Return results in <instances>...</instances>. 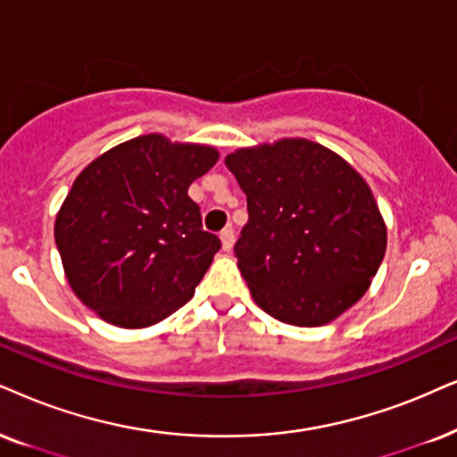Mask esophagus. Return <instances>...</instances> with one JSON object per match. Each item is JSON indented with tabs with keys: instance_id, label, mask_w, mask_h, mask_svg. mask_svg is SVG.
<instances>
[{
	"instance_id": "esophagus-1",
	"label": "esophagus",
	"mask_w": 457,
	"mask_h": 457,
	"mask_svg": "<svg viewBox=\"0 0 457 457\" xmlns=\"http://www.w3.org/2000/svg\"><path fill=\"white\" fill-rule=\"evenodd\" d=\"M219 240H221V248L223 251H232L234 248V229L232 228H225L221 234H219Z\"/></svg>"
}]
</instances>
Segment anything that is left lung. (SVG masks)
<instances>
[{
    "mask_svg": "<svg viewBox=\"0 0 457 457\" xmlns=\"http://www.w3.org/2000/svg\"><path fill=\"white\" fill-rule=\"evenodd\" d=\"M225 166L246 194L234 251L259 308L287 325L322 327L365 295L388 232L354 166L299 137L240 147Z\"/></svg>",
    "mask_w": 457,
    "mask_h": 457,
    "instance_id": "obj_1",
    "label": "left lung"
}]
</instances>
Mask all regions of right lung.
I'll use <instances>...</instances> for the list:
<instances>
[{
    "instance_id": "1",
    "label": "right lung",
    "mask_w": 457,
    "mask_h": 457,
    "mask_svg": "<svg viewBox=\"0 0 457 457\" xmlns=\"http://www.w3.org/2000/svg\"><path fill=\"white\" fill-rule=\"evenodd\" d=\"M217 160L212 145L152 132L112 147L75 177L54 240L86 308L109 325L145 328L194 297L221 242L202 229L187 189Z\"/></svg>"
}]
</instances>
